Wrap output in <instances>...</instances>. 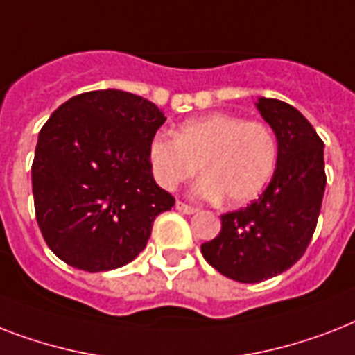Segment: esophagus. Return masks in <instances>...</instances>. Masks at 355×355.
<instances>
[{
  "label": "esophagus",
  "instance_id": "esophagus-1",
  "mask_svg": "<svg viewBox=\"0 0 355 355\" xmlns=\"http://www.w3.org/2000/svg\"><path fill=\"white\" fill-rule=\"evenodd\" d=\"M177 210L180 211V214H195V211H197V208H195V206H191V205H186V202H182V200H178L177 202Z\"/></svg>",
  "mask_w": 355,
  "mask_h": 355
}]
</instances>
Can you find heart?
<instances>
[{"label":"heart","mask_w":355,"mask_h":355,"mask_svg":"<svg viewBox=\"0 0 355 355\" xmlns=\"http://www.w3.org/2000/svg\"><path fill=\"white\" fill-rule=\"evenodd\" d=\"M149 162L156 182L177 189L199 171V199L223 200L230 206L254 200L275 175L278 139L263 121L214 112L184 121L173 134L150 139Z\"/></svg>","instance_id":"obj_1"}]
</instances>
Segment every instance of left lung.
I'll return each instance as SVG.
<instances>
[{"instance_id":"obj_1","label":"left lung","mask_w":355,"mask_h":355,"mask_svg":"<svg viewBox=\"0 0 355 355\" xmlns=\"http://www.w3.org/2000/svg\"><path fill=\"white\" fill-rule=\"evenodd\" d=\"M258 110L278 139V164L265 191L247 208L223 214L221 232L200 245L227 278L258 284L302 258L319 219L326 188L324 141L297 108L259 97Z\"/></svg>"}]
</instances>
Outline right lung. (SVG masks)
Segmentation results:
<instances>
[{"label":"right lung","mask_w":355,"mask_h":355,"mask_svg":"<svg viewBox=\"0 0 355 355\" xmlns=\"http://www.w3.org/2000/svg\"><path fill=\"white\" fill-rule=\"evenodd\" d=\"M164 121L144 97L94 90L60 105L42 127L31 167L36 223L62 261L103 272L144 250L156 216L175 205L149 162Z\"/></svg>","instance_id":"add662e5"}]
</instances>
